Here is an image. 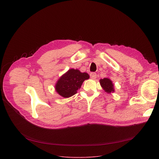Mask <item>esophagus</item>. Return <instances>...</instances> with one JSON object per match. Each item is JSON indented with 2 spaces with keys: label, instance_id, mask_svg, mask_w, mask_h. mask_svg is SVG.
Wrapping results in <instances>:
<instances>
[{
  "label": "esophagus",
  "instance_id": "obj_1",
  "mask_svg": "<svg viewBox=\"0 0 159 159\" xmlns=\"http://www.w3.org/2000/svg\"><path fill=\"white\" fill-rule=\"evenodd\" d=\"M96 75H97L96 74L94 73V72H92V73H90V78H91L92 79H96V77H97Z\"/></svg>",
  "mask_w": 159,
  "mask_h": 159
}]
</instances>
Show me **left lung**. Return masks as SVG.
<instances>
[{
    "mask_svg": "<svg viewBox=\"0 0 159 159\" xmlns=\"http://www.w3.org/2000/svg\"><path fill=\"white\" fill-rule=\"evenodd\" d=\"M99 82L102 89L106 93L108 94H111V93H113L115 91L114 84H113L112 80L109 78L105 77L102 79H101L99 80Z\"/></svg>",
    "mask_w": 159,
    "mask_h": 159,
    "instance_id": "obj_1",
    "label": "left lung"
}]
</instances>
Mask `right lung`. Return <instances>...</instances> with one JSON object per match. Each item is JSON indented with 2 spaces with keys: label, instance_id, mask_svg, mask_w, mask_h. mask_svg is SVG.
Returning a JSON list of instances; mask_svg holds the SVG:
<instances>
[{
  "label": "right lung",
  "instance_id": "obj_1",
  "mask_svg": "<svg viewBox=\"0 0 159 159\" xmlns=\"http://www.w3.org/2000/svg\"><path fill=\"white\" fill-rule=\"evenodd\" d=\"M86 72H81L78 69H70L63 74L55 85L56 92L64 98L75 95L85 80L89 79Z\"/></svg>",
  "mask_w": 159,
  "mask_h": 159
}]
</instances>
